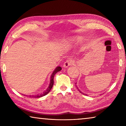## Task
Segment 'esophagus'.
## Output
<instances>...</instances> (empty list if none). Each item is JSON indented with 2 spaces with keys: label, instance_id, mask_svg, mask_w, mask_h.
Listing matches in <instances>:
<instances>
[{
  "label": "esophagus",
  "instance_id": "esophagus-1",
  "mask_svg": "<svg viewBox=\"0 0 126 126\" xmlns=\"http://www.w3.org/2000/svg\"><path fill=\"white\" fill-rule=\"evenodd\" d=\"M72 63H73V61H72V59H68V60L64 62V63L63 67L67 68L68 67H69L70 65H71Z\"/></svg>",
  "mask_w": 126,
  "mask_h": 126
}]
</instances>
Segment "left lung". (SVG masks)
Masks as SVG:
<instances>
[{
  "label": "left lung",
  "mask_w": 126,
  "mask_h": 126,
  "mask_svg": "<svg viewBox=\"0 0 126 126\" xmlns=\"http://www.w3.org/2000/svg\"><path fill=\"white\" fill-rule=\"evenodd\" d=\"M77 89H78V91H79V92H80V93H82V94H84V93H83V92H81V91H79V89H78V88H77ZM85 95H87V94H85Z\"/></svg>",
  "instance_id": "8db88e82"
}]
</instances>
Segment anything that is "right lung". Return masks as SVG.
<instances>
[{
	"instance_id": "1",
	"label": "right lung",
	"mask_w": 126,
	"mask_h": 126,
	"mask_svg": "<svg viewBox=\"0 0 126 126\" xmlns=\"http://www.w3.org/2000/svg\"><path fill=\"white\" fill-rule=\"evenodd\" d=\"M61 69H62V68L60 67V66H58V67L55 68V69L54 70V71H53V73H52V74H51L49 85V86L47 88V89L45 91H44L43 92L41 93L40 94H38L31 95H29V97H31V98H40V97L44 96V95L47 94L50 91L51 89H52L53 86V84H54V75L58 72L61 71Z\"/></svg>"
}]
</instances>
